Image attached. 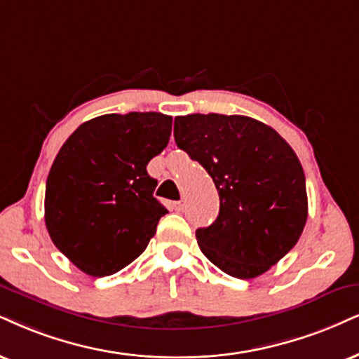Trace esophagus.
<instances>
[{
	"label": "esophagus",
	"instance_id": "34e87169",
	"mask_svg": "<svg viewBox=\"0 0 359 359\" xmlns=\"http://www.w3.org/2000/svg\"><path fill=\"white\" fill-rule=\"evenodd\" d=\"M172 210L183 211L184 210V201H175V203H172Z\"/></svg>",
	"mask_w": 359,
	"mask_h": 359
}]
</instances>
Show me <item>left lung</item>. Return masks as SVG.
I'll use <instances>...</instances> for the list:
<instances>
[{"mask_svg": "<svg viewBox=\"0 0 359 359\" xmlns=\"http://www.w3.org/2000/svg\"><path fill=\"white\" fill-rule=\"evenodd\" d=\"M175 141L219 194L218 218L196 229L203 255L240 280L266 273L298 243L308 218L306 180L293 148L240 114L176 116Z\"/></svg>", "mask_w": 359, "mask_h": 359, "instance_id": "left-lung-1", "label": "left lung"}]
</instances>
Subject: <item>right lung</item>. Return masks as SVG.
I'll return each instance as SVG.
<instances>
[{
    "label": "right lung",
    "mask_w": 359,
    "mask_h": 359,
    "mask_svg": "<svg viewBox=\"0 0 359 359\" xmlns=\"http://www.w3.org/2000/svg\"><path fill=\"white\" fill-rule=\"evenodd\" d=\"M172 118L103 114L65 141L46 180L44 223L51 241L90 276L118 273L143 253L168 213L146 166L166 148Z\"/></svg>",
    "instance_id": "right-lung-1"
}]
</instances>
